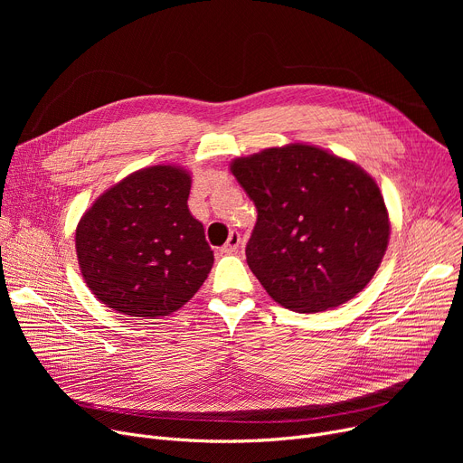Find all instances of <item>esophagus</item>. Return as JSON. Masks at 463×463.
I'll list each match as a JSON object with an SVG mask.
<instances>
[{"mask_svg":"<svg viewBox=\"0 0 463 463\" xmlns=\"http://www.w3.org/2000/svg\"><path fill=\"white\" fill-rule=\"evenodd\" d=\"M240 232H236V231H232L231 234H229V240H227V244L222 248V251L223 253H227V255H231V253H236L238 251V246H240Z\"/></svg>","mask_w":463,"mask_h":463,"instance_id":"obj_1","label":"esophagus"}]
</instances>
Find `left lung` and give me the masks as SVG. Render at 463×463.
<instances>
[{
  "instance_id": "8db88e82",
  "label": "left lung",
  "mask_w": 463,
  "mask_h": 463,
  "mask_svg": "<svg viewBox=\"0 0 463 463\" xmlns=\"http://www.w3.org/2000/svg\"><path fill=\"white\" fill-rule=\"evenodd\" d=\"M231 173L257 208L248 264L278 304L317 313L345 304L370 283L391 222L366 170L295 142L238 157Z\"/></svg>"
}]
</instances>
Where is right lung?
Here are the masks:
<instances>
[{"mask_svg": "<svg viewBox=\"0 0 463 463\" xmlns=\"http://www.w3.org/2000/svg\"><path fill=\"white\" fill-rule=\"evenodd\" d=\"M191 176L175 165L129 175L97 199L77 227L82 278L118 313L157 319L189 302L213 251L187 208Z\"/></svg>", "mask_w": 463, "mask_h": 463, "instance_id": "1", "label": "right lung"}]
</instances>
